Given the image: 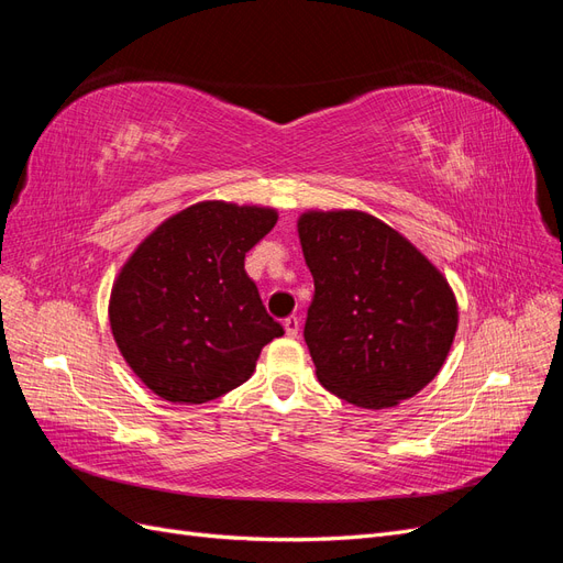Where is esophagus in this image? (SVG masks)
I'll use <instances>...</instances> for the list:
<instances>
[{
    "label": "esophagus",
    "instance_id": "obj_1",
    "mask_svg": "<svg viewBox=\"0 0 563 563\" xmlns=\"http://www.w3.org/2000/svg\"><path fill=\"white\" fill-rule=\"evenodd\" d=\"M298 329H300L298 317H286V319H284V331H286L288 338H296V335H298Z\"/></svg>",
    "mask_w": 563,
    "mask_h": 563
}]
</instances>
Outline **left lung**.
Instances as JSON below:
<instances>
[{
    "mask_svg": "<svg viewBox=\"0 0 563 563\" xmlns=\"http://www.w3.org/2000/svg\"><path fill=\"white\" fill-rule=\"evenodd\" d=\"M298 236L314 277L305 343L319 383L371 411L418 395L444 366L457 331L446 277L364 211H305Z\"/></svg>",
    "mask_w": 563,
    "mask_h": 563,
    "instance_id": "left-lung-1",
    "label": "left lung"
}]
</instances>
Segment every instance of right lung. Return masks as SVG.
<instances>
[{"mask_svg":"<svg viewBox=\"0 0 563 563\" xmlns=\"http://www.w3.org/2000/svg\"><path fill=\"white\" fill-rule=\"evenodd\" d=\"M277 211L197 201L152 230L119 269L110 329L131 371L157 397L207 404L251 378L279 335L244 258Z\"/></svg>","mask_w":563,"mask_h":563,"instance_id":"add662e5","label":"right lung"}]
</instances>
